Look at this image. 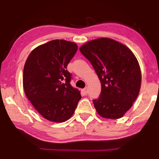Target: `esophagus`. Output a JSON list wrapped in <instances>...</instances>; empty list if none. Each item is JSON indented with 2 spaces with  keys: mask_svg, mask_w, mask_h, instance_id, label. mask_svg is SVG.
<instances>
[{
  "mask_svg": "<svg viewBox=\"0 0 159 159\" xmlns=\"http://www.w3.org/2000/svg\"><path fill=\"white\" fill-rule=\"evenodd\" d=\"M82 91H83V94H84V95H87V94H88V89H87V88H84V89H83Z\"/></svg>",
  "mask_w": 159,
  "mask_h": 159,
  "instance_id": "esophagus-1",
  "label": "esophagus"
}]
</instances>
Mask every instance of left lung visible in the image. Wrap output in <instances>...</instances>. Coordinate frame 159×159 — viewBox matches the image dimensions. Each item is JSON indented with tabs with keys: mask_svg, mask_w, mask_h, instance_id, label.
Here are the masks:
<instances>
[{
	"mask_svg": "<svg viewBox=\"0 0 159 159\" xmlns=\"http://www.w3.org/2000/svg\"><path fill=\"white\" fill-rule=\"evenodd\" d=\"M79 49L101 82L100 95L93 100L98 114L109 119L122 118L140 90L142 74L136 57L126 45L109 38L92 40Z\"/></svg>",
	"mask_w": 159,
	"mask_h": 159,
	"instance_id": "obj_1",
	"label": "left lung"
}]
</instances>
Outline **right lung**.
<instances>
[{"label": "right lung", "instance_id": "1", "mask_svg": "<svg viewBox=\"0 0 159 159\" xmlns=\"http://www.w3.org/2000/svg\"><path fill=\"white\" fill-rule=\"evenodd\" d=\"M78 45L65 40H52L31 51L24 66L25 95L36 111L50 121L62 123L74 114L81 98L70 84L66 70Z\"/></svg>", "mask_w": 159, "mask_h": 159}]
</instances>
